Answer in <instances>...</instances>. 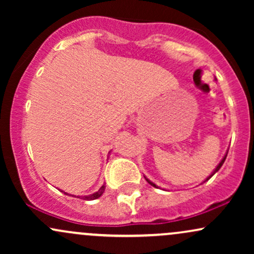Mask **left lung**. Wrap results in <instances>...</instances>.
<instances>
[{"label": "left lung", "instance_id": "obj_1", "mask_svg": "<svg viewBox=\"0 0 254 254\" xmlns=\"http://www.w3.org/2000/svg\"><path fill=\"white\" fill-rule=\"evenodd\" d=\"M226 157H227V153H226V155H224V156H223V159H222V160H221V162H220V164H218V165H217V167H216V168H215V170H214V172H212V173L210 174V176H209L208 178H206V179H205V180H204V182H203V183H205V182H206V180H209V179H210V178H211L212 176H214V174H215V173H216V172H217L218 170H220V168H221V167H222V165H223L224 160H226ZM144 178H145V177H144ZM145 180H147V182H148V183H149L151 186H154V188H157V186L155 185V184H154L153 182H150V180H149V179H147V178H145Z\"/></svg>", "mask_w": 254, "mask_h": 254}]
</instances>
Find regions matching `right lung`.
I'll return each instance as SVG.
<instances>
[{"label":"right lung","mask_w":254,"mask_h":254,"mask_svg":"<svg viewBox=\"0 0 254 254\" xmlns=\"http://www.w3.org/2000/svg\"><path fill=\"white\" fill-rule=\"evenodd\" d=\"M105 188H106V186H105V184L103 186H101L100 189H99V190L97 191V192H94V193H92V194H88V196H80L78 198H81V199H84V200H93V199H97V198H99L101 196V194L104 193V191H105ZM63 192V191H62ZM64 193L66 194V192H64Z\"/></svg>","instance_id":"1"}]
</instances>
